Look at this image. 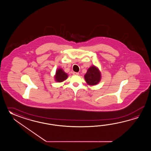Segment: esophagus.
<instances>
[{
    "label": "esophagus",
    "instance_id": "1",
    "mask_svg": "<svg viewBox=\"0 0 151 151\" xmlns=\"http://www.w3.org/2000/svg\"><path fill=\"white\" fill-rule=\"evenodd\" d=\"M79 73H78V72H73V74H74V75H76V76H78L79 75Z\"/></svg>",
    "mask_w": 151,
    "mask_h": 151
}]
</instances>
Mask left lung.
Instances as JSON below:
<instances>
[{
  "mask_svg": "<svg viewBox=\"0 0 151 151\" xmlns=\"http://www.w3.org/2000/svg\"><path fill=\"white\" fill-rule=\"evenodd\" d=\"M101 74L99 68L93 65L91 66L87 71L84 76L85 80L86 83L90 86L96 85L101 80Z\"/></svg>",
  "mask_w": 151,
  "mask_h": 151,
  "instance_id": "8db88e82",
  "label": "left lung"
}]
</instances>
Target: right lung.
<instances>
[{"instance_id": "right-lung-1", "label": "right lung", "mask_w": 151, "mask_h": 151, "mask_svg": "<svg viewBox=\"0 0 151 151\" xmlns=\"http://www.w3.org/2000/svg\"><path fill=\"white\" fill-rule=\"evenodd\" d=\"M68 78V74L65 73L62 68H59L57 70L55 76V81L58 83H61L64 81V80H66Z\"/></svg>"}]
</instances>
